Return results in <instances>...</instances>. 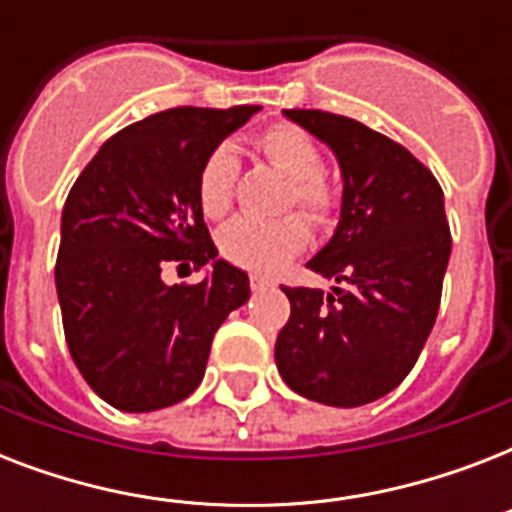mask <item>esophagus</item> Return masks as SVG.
<instances>
[{
	"label": "esophagus",
	"mask_w": 512,
	"mask_h": 512,
	"mask_svg": "<svg viewBox=\"0 0 512 512\" xmlns=\"http://www.w3.org/2000/svg\"><path fill=\"white\" fill-rule=\"evenodd\" d=\"M249 287H252V292H265V289L273 287V281H268V279H263V276L252 273V276H249Z\"/></svg>",
	"instance_id": "esophagus-1"
}]
</instances>
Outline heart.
<instances>
[{
	"label": "heart",
	"instance_id": "b5f03b06",
	"mask_svg": "<svg viewBox=\"0 0 512 512\" xmlns=\"http://www.w3.org/2000/svg\"><path fill=\"white\" fill-rule=\"evenodd\" d=\"M257 151L289 177V207H297L313 223H327L337 207V191L321 170V151L316 140L297 124H271L257 138ZM239 175V159L228 146L212 148L196 177V199L207 217H223L233 201V185ZM308 244V225L303 217L281 220L236 217L217 236L220 255L233 265L255 273H276L300 255Z\"/></svg>",
	"mask_w": 512,
	"mask_h": 512
}]
</instances>
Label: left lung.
<instances>
[{"mask_svg": "<svg viewBox=\"0 0 512 512\" xmlns=\"http://www.w3.org/2000/svg\"><path fill=\"white\" fill-rule=\"evenodd\" d=\"M342 170L335 236L308 268L321 289L284 287L292 313L276 340L289 388L329 406H361L401 385L436 324L452 255L444 191L401 143L348 116L287 108Z\"/></svg>", "mask_w": 512, "mask_h": 512, "instance_id": "obj_1", "label": "left lung"}]
</instances>
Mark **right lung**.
<instances>
[{
	"instance_id": "1",
	"label": "right lung",
	"mask_w": 512,
	"mask_h": 512,
	"mask_svg": "<svg viewBox=\"0 0 512 512\" xmlns=\"http://www.w3.org/2000/svg\"><path fill=\"white\" fill-rule=\"evenodd\" d=\"M260 106H180L103 143L68 191L55 263L76 369L106 404L154 412L199 388L212 337L249 300V276L217 260L196 177ZM212 264L199 285H164L170 264Z\"/></svg>"
}]
</instances>
